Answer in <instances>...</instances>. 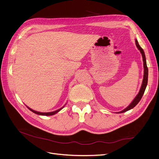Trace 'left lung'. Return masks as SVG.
I'll use <instances>...</instances> for the list:
<instances>
[{
	"label": "left lung",
	"mask_w": 159,
	"mask_h": 159,
	"mask_svg": "<svg viewBox=\"0 0 159 159\" xmlns=\"http://www.w3.org/2000/svg\"><path fill=\"white\" fill-rule=\"evenodd\" d=\"M136 44L137 48H138V50L140 51L141 54L142 55V57H143V67H144V73H143V82H142V86H141V89L139 90V92L138 93V94L136 96L134 99V100L132 102V103L128 105V106L125 108L124 110H122V111H120V112H118V113H125L126 111L130 110L131 109L134 108L136 105L139 103V102L140 101V99H142L144 92L145 90L147 84H148V66H147V63H146V58H145V53L143 50L142 48L139 45V43L138 42V40L136 39Z\"/></svg>",
	"instance_id": "obj_1"
}]
</instances>
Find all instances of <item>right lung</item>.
<instances>
[{
    "instance_id": "add662e5",
    "label": "right lung",
    "mask_w": 159,
    "mask_h": 159,
    "mask_svg": "<svg viewBox=\"0 0 159 159\" xmlns=\"http://www.w3.org/2000/svg\"><path fill=\"white\" fill-rule=\"evenodd\" d=\"M65 106V105H64ZM64 106L63 107H62L61 108H60V109H57V110H56V111H52V112H49V113H40V112H39V111H34V110H33L32 109H31V108H29V107H27H27L30 110V111H31L32 112H33L34 113H35V114H37V115H44V116H51V115H55L56 113H58L59 111H60V110H61L63 107H64Z\"/></svg>"
}]
</instances>
